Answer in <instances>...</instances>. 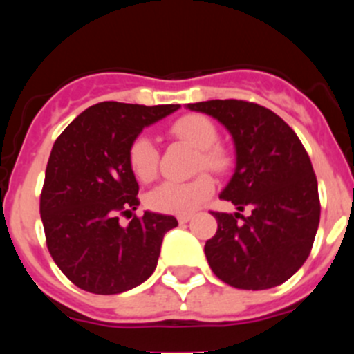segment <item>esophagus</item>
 <instances>
[{
  "label": "esophagus",
  "instance_id": "obj_1",
  "mask_svg": "<svg viewBox=\"0 0 354 354\" xmlns=\"http://www.w3.org/2000/svg\"><path fill=\"white\" fill-rule=\"evenodd\" d=\"M190 219H192V214H181V216H178V223L180 224L188 223Z\"/></svg>",
  "mask_w": 354,
  "mask_h": 354
}]
</instances>
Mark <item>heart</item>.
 Listing matches in <instances>:
<instances>
[{"label": "heart", "mask_w": 354, "mask_h": 354, "mask_svg": "<svg viewBox=\"0 0 354 354\" xmlns=\"http://www.w3.org/2000/svg\"><path fill=\"white\" fill-rule=\"evenodd\" d=\"M171 135L198 149L197 169H209L216 174H226L233 166L230 151L217 144L219 130L210 118L203 114H185L173 121L169 127ZM159 152L154 140L149 135H137L128 145V166L131 174L140 183H149L156 178ZM212 176L200 174L185 183L166 181L159 185L149 195V207L164 214H188L202 205L214 194Z\"/></svg>", "instance_id": "1"}]
</instances>
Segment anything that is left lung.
Here are the masks:
<instances>
[{
  "label": "left lung",
  "instance_id": "obj_1",
  "mask_svg": "<svg viewBox=\"0 0 354 354\" xmlns=\"http://www.w3.org/2000/svg\"><path fill=\"white\" fill-rule=\"evenodd\" d=\"M188 109L233 135L236 169L219 197L252 209L212 212L217 231L203 248L210 269L238 289L279 286L308 259L319 230V187L305 147L283 118L255 102L216 99Z\"/></svg>",
  "mask_w": 354,
  "mask_h": 354
}]
</instances>
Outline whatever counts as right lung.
Segmentation results:
<instances>
[{"label":"right lung","instance_id":"right-lung-1","mask_svg":"<svg viewBox=\"0 0 354 354\" xmlns=\"http://www.w3.org/2000/svg\"><path fill=\"white\" fill-rule=\"evenodd\" d=\"M178 108L99 102L56 138L41 192V219L53 260L75 286L118 295L156 270L164 234L178 221L145 212L127 227L120 224V216L140 203L128 145Z\"/></svg>","mask_w":354,"mask_h":354}]
</instances>
